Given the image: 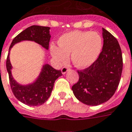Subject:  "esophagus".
<instances>
[{"label": "esophagus", "mask_w": 132, "mask_h": 132, "mask_svg": "<svg viewBox=\"0 0 132 132\" xmlns=\"http://www.w3.org/2000/svg\"><path fill=\"white\" fill-rule=\"evenodd\" d=\"M69 69V67H67V66H63L62 69H61V71H62L63 73H66L67 71H68V70Z\"/></svg>", "instance_id": "1"}]
</instances>
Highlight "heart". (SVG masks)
<instances>
[{
  "label": "heart",
  "instance_id": "obj_1",
  "mask_svg": "<svg viewBox=\"0 0 132 132\" xmlns=\"http://www.w3.org/2000/svg\"><path fill=\"white\" fill-rule=\"evenodd\" d=\"M59 46L52 45L51 53L60 63L68 62L70 54L71 61L78 68L91 66L100 55L103 46L100 35L95 32L73 31L63 35L58 41Z\"/></svg>",
  "mask_w": 132,
  "mask_h": 132
}]
</instances>
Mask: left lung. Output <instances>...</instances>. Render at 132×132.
<instances>
[{
	"label": "left lung",
	"mask_w": 132,
	"mask_h": 132,
	"mask_svg": "<svg viewBox=\"0 0 132 132\" xmlns=\"http://www.w3.org/2000/svg\"><path fill=\"white\" fill-rule=\"evenodd\" d=\"M103 47L95 62L77 71L79 81L72 86L73 95L88 105H98L113 96L119 87L123 69L121 50L118 40L103 28Z\"/></svg>",
	"instance_id": "1"
}]
</instances>
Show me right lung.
<instances>
[{
	"mask_svg": "<svg viewBox=\"0 0 132 132\" xmlns=\"http://www.w3.org/2000/svg\"><path fill=\"white\" fill-rule=\"evenodd\" d=\"M49 30L50 27H48L33 25L22 31L12 41L6 59V69L13 95L20 102L29 106H38L47 101L51 96L55 81L62 75L61 71L55 69L49 64H45L35 82L26 86L20 85L13 79L11 75L12 67L9 59L10 50L15 44L22 40L35 41L47 50L51 39Z\"/></svg>",
	"mask_w": 132,
	"mask_h": 132,
	"instance_id": "1",
	"label": "right lung"
}]
</instances>
